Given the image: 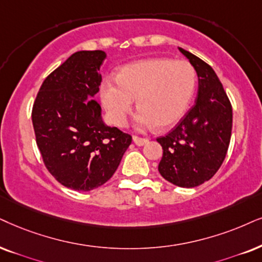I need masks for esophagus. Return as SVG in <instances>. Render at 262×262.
I'll use <instances>...</instances> for the list:
<instances>
[{
    "label": "esophagus",
    "instance_id": "1",
    "mask_svg": "<svg viewBox=\"0 0 262 262\" xmlns=\"http://www.w3.org/2000/svg\"><path fill=\"white\" fill-rule=\"evenodd\" d=\"M133 141H134L135 145H138V146H142V145L146 144L148 140L146 138H140V137H137V135H134Z\"/></svg>",
    "mask_w": 262,
    "mask_h": 262
}]
</instances>
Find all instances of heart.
Masks as SVG:
<instances>
[{"label": "heart", "mask_w": 262, "mask_h": 262, "mask_svg": "<svg viewBox=\"0 0 262 262\" xmlns=\"http://www.w3.org/2000/svg\"><path fill=\"white\" fill-rule=\"evenodd\" d=\"M116 82L105 81L100 88L112 123L124 125L137 99V127L167 129L184 117L196 89L197 72L187 60L148 58L124 65Z\"/></svg>", "instance_id": "heart-1"}]
</instances>
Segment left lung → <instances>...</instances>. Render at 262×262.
Listing matches in <instances>:
<instances>
[{"label": "left lung", "mask_w": 262, "mask_h": 262, "mask_svg": "<svg viewBox=\"0 0 262 262\" xmlns=\"http://www.w3.org/2000/svg\"><path fill=\"white\" fill-rule=\"evenodd\" d=\"M198 76L196 102L164 137L162 177L180 187L200 186L214 177L226 157L232 132V106L219 77L207 62L179 48Z\"/></svg>", "instance_id": "obj_1"}]
</instances>
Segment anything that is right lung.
I'll list each match as a JSON object with an SVG mask.
<instances>
[{"mask_svg": "<svg viewBox=\"0 0 262 262\" xmlns=\"http://www.w3.org/2000/svg\"><path fill=\"white\" fill-rule=\"evenodd\" d=\"M102 51L76 52L55 69L32 107L36 144L46 168L65 187L91 191L121 163L132 137L102 122L94 95L101 83Z\"/></svg>", "mask_w": 262, "mask_h": 262, "instance_id": "add662e5", "label": "right lung"}]
</instances>
